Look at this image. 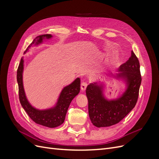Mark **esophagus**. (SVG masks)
Instances as JSON below:
<instances>
[{
    "instance_id": "esophagus-1",
    "label": "esophagus",
    "mask_w": 159,
    "mask_h": 159,
    "mask_svg": "<svg viewBox=\"0 0 159 159\" xmlns=\"http://www.w3.org/2000/svg\"><path fill=\"white\" fill-rule=\"evenodd\" d=\"M88 84L87 81H84V82H82L81 84V89L82 91H85L86 89V88H87Z\"/></svg>"
}]
</instances>
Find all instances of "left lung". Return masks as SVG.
<instances>
[{
  "instance_id": "obj_1",
  "label": "left lung",
  "mask_w": 159,
  "mask_h": 159,
  "mask_svg": "<svg viewBox=\"0 0 159 159\" xmlns=\"http://www.w3.org/2000/svg\"><path fill=\"white\" fill-rule=\"evenodd\" d=\"M119 76L125 78L127 89L121 98L107 101L102 95V88L96 83L86 88L89 115L91 123L97 127H109L119 123L134 107L139 98L141 84L140 64L132 51L131 56L119 69Z\"/></svg>"
}]
</instances>
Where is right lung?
Returning <instances> with one entry per match:
<instances>
[{
    "label": "right lung",
    "instance_id": "1",
    "mask_svg": "<svg viewBox=\"0 0 159 159\" xmlns=\"http://www.w3.org/2000/svg\"><path fill=\"white\" fill-rule=\"evenodd\" d=\"M51 34H44L37 36L25 50V52L28 50V48L34 44L36 39H37L36 44L42 42L44 38H51ZM22 71H23V60L21 58L20 64L17 70V81L18 84V96L20 104L25 110L28 116L36 123L41 125L54 128L64 123L67 111L68 109L70 104L75 96L78 95L80 91V79L77 78L73 83L66 86L62 90L60 96L57 102V105L53 109L44 111H39L32 107L30 103L28 102L22 84Z\"/></svg>",
    "mask_w": 159,
    "mask_h": 159
}]
</instances>
